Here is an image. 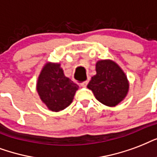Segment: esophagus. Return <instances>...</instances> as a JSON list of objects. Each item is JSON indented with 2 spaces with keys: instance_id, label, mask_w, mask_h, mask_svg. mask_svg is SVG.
<instances>
[{
  "instance_id": "obj_1",
  "label": "esophagus",
  "mask_w": 157,
  "mask_h": 157,
  "mask_svg": "<svg viewBox=\"0 0 157 157\" xmlns=\"http://www.w3.org/2000/svg\"><path fill=\"white\" fill-rule=\"evenodd\" d=\"M88 82H89V78L87 80H85L83 82H80V86H81V87H86L87 85V83H88Z\"/></svg>"
}]
</instances>
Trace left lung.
Masks as SVG:
<instances>
[{
    "mask_svg": "<svg viewBox=\"0 0 157 157\" xmlns=\"http://www.w3.org/2000/svg\"><path fill=\"white\" fill-rule=\"evenodd\" d=\"M96 71L87 84L96 99L110 107L124 101L128 95L129 82L120 65L112 59H101L96 64Z\"/></svg>",
    "mask_w": 157,
    "mask_h": 157,
    "instance_id": "obj_1",
    "label": "left lung"
}]
</instances>
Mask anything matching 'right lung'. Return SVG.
I'll return each instance as SVG.
<instances>
[{
  "label": "right lung",
  "instance_id": "right-lung-1",
  "mask_svg": "<svg viewBox=\"0 0 157 157\" xmlns=\"http://www.w3.org/2000/svg\"><path fill=\"white\" fill-rule=\"evenodd\" d=\"M36 88L42 103L50 110L58 112L72 103L78 86L65 76L60 64L47 62L37 78Z\"/></svg>",
  "mask_w": 157,
  "mask_h": 157
}]
</instances>
